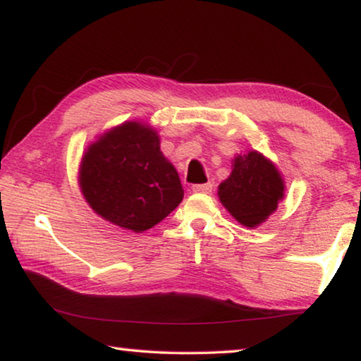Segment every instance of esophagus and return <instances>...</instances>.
I'll list each match as a JSON object with an SVG mask.
<instances>
[{
  "label": "esophagus",
  "mask_w": 361,
  "mask_h": 361,
  "mask_svg": "<svg viewBox=\"0 0 361 361\" xmlns=\"http://www.w3.org/2000/svg\"><path fill=\"white\" fill-rule=\"evenodd\" d=\"M212 189H213V183H204V185H194L192 186V191L194 192H204V194H209V192H212Z\"/></svg>",
  "instance_id": "34e87169"
}]
</instances>
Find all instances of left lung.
Returning a JSON list of instances; mask_svg holds the SVG:
<instances>
[{"label": "left lung", "mask_w": 361, "mask_h": 361, "mask_svg": "<svg viewBox=\"0 0 361 361\" xmlns=\"http://www.w3.org/2000/svg\"><path fill=\"white\" fill-rule=\"evenodd\" d=\"M283 180L259 152L234 159L231 176L218 188L221 204L240 224L255 228L276 212L283 197Z\"/></svg>", "instance_id": "8db88e82"}]
</instances>
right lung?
Returning a JSON list of instances; mask_svg holds the SVG:
<instances>
[{
    "instance_id": "add662e5",
    "label": "right lung",
    "mask_w": 361,
    "mask_h": 361,
    "mask_svg": "<svg viewBox=\"0 0 361 361\" xmlns=\"http://www.w3.org/2000/svg\"><path fill=\"white\" fill-rule=\"evenodd\" d=\"M79 181L85 200L102 218L133 232L162 221L185 195L157 133L140 122H126L90 145Z\"/></svg>"
}]
</instances>
